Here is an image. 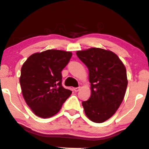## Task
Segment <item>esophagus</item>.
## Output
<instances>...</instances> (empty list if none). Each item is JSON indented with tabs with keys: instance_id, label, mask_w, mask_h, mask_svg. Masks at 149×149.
<instances>
[{
	"instance_id": "34e87169",
	"label": "esophagus",
	"mask_w": 149,
	"mask_h": 149,
	"mask_svg": "<svg viewBox=\"0 0 149 149\" xmlns=\"http://www.w3.org/2000/svg\"><path fill=\"white\" fill-rule=\"evenodd\" d=\"M80 89H81V87L74 88H73V91H74L75 92H78V91H80Z\"/></svg>"
}]
</instances>
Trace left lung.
Listing matches in <instances>:
<instances>
[{
	"instance_id": "8db88e82",
	"label": "left lung",
	"mask_w": 149,
	"mask_h": 149,
	"mask_svg": "<svg viewBox=\"0 0 149 149\" xmlns=\"http://www.w3.org/2000/svg\"><path fill=\"white\" fill-rule=\"evenodd\" d=\"M76 55L88 68L91 95L82 102L88 118L102 123L117 112L125 97L128 80L125 66L110 50L92 48Z\"/></svg>"
}]
</instances>
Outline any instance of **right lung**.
Masks as SVG:
<instances>
[{
    "label": "right lung",
    "instance_id": "right-lung-1",
    "mask_svg": "<svg viewBox=\"0 0 149 149\" xmlns=\"http://www.w3.org/2000/svg\"><path fill=\"white\" fill-rule=\"evenodd\" d=\"M71 52L48 49L29 56L21 68V90L26 103L35 115L49 118L58 113L71 91L61 86V71Z\"/></svg>",
    "mask_w": 149,
    "mask_h": 149
}]
</instances>
